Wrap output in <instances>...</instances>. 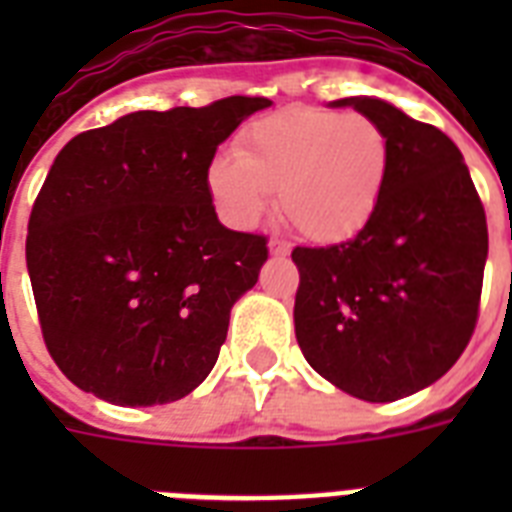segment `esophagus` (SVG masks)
Masks as SVG:
<instances>
[{
    "label": "esophagus",
    "instance_id": "34e87169",
    "mask_svg": "<svg viewBox=\"0 0 512 512\" xmlns=\"http://www.w3.org/2000/svg\"><path fill=\"white\" fill-rule=\"evenodd\" d=\"M268 249H271V255L284 257V255H289V252H292V244H289V241H284V239H279V236H273V239L268 241Z\"/></svg>",
    "mask_w": 512,
    "mask_h": 512
}]
</instances>
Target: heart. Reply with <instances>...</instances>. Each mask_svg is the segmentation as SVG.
Wrapping results in <instances>:
<instances>
[{"label":"heart","mask_w":512,"mask_h":512,"mask_svg":"<svg viewBox=\"0 0 512 512\" xmlns=\"http://www.w3.org/2000/svg\"><path fill=\"white\" fill-rule=\"evenodd\" d=\"M390 175V140L364 114L289 108L236 140V159L217 156L207 183L233 225H252L279 196V212L305 239L335 244L361 233Z\"/></svg>","instance_id":"b5f03b06"}]
</instances>
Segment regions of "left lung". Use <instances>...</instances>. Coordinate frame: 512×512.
I'll list each match as a JSON object with an SVG mask.
<instances>
[{
    "label": "left lung",
    "mask_w": 512,
    "mask_h": 512,
    "mask_svg": "<svg viewBox=\"0 0 512 512\" xmlns=\"http://www.w3.org/2000/svg\"><path fill=\"white\" fill-rule=\"evenodd\" d=\"M388 132L390 175L364 231L295 247V335L305 361L350 396L396 401L444 377L478 321L486 212L460 148L377 98H345Z\"/></svg>",
    "instance_id": "obj_1"
}]
</instances>
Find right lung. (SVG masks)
Wrapping results in <instances>:
<instances>
[{"label": "right lung", "mask_w": 512, "mask_h": 512, "mask_svg": "<svg viewBox=\"0 0 512 512\" xmlns=\"http://www.w3.org/2000/svg\"><path fill=\"white\" fill-rule=\"evenodd\" d=\"M268 98L135 111L68 140L36 196L26 265L44 345L76 388L170 404L215 366L268 236L217 220V146Z\"/></svg>", "instance_id": "1"}]
</instances>
